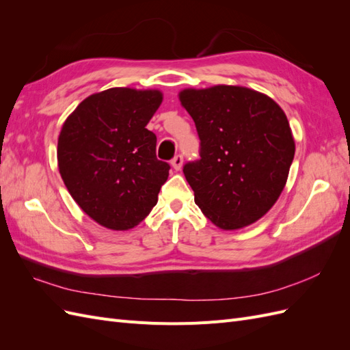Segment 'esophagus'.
<instances>
[{"label":"esophagus","mask_w":350,"mask_h":350,"mask_svg":"<svg viewBox=\"0 0 350 350\" xmlns=\"http://www.w3.org/2000/svg\"><path fill=\"white\" fill-rule=\"evenodd\" d=\"M183 162H184V159H183V154H176L174 159H172V167L175 169V171H179V169L183 167Z\"/></svg>","instance_id":"obj_1"}]
</instances>
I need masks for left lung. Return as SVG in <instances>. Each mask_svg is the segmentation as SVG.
Here are the masks:
<instances>
[{
	"label": "left lung",
	"instance_id": "obj_1",
	"mask_svg": "<svg viewBox=\"0 0 350 350\" xmlns=\"http://www.w3.org/2000/svg\"><path fill=\"white\" fill-rule=\"evenodd\" d=\"M179 100L191 115L200 159L184 175L204 216L225 230L262 217L282 194L295 156L283 109L242 86L185 89Z\"/></svg>",
	"mask_w": 350,
	"mask_h": 350
}]
</instances>
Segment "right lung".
Listing matches in <instances>:
<instances>
[{
    "instance_id": "right-lung-1",
    "label": "right lung",
    "mask_w": 350,
    "mask_h": 350,
    "mask_svg": "<svg viewBox=\"0 0 350 350\" xmlns=\"http://www.w3.org/2000/svg\"><path fill=\"white\" fill-rule=\"evenodd\" d=\"M162 99L159 90L112 88L84 99L62 125V181L84 213L105 228L131 229L157 203L171 166L156 157V135L146 125Z\"/></svg>"
}]
</instances>
